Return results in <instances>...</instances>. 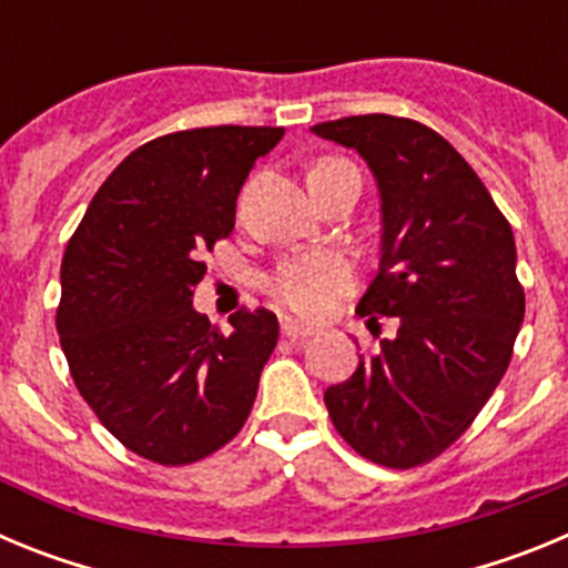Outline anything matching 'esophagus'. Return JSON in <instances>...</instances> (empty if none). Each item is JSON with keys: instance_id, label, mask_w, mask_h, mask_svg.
Masks as SVG:
<instances>
[{"instance_id": "obj_1", "label": "esophagus", "mask_w": 568, "mask_h": 568, "mask_svg": "<svg viewBox=\"0 0 568 568\" xmlns=\"http://www.w3.org/2000/svg\"><path fill=\"white\" fill-rule=\"evenodd\" d=\"M281 333L287 335L290 341H307L310 335H313V329H307V327H301V324H295V321H290V318H284L281 321Z\"/></svg>"}]
</instances>
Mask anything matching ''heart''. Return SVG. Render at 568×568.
Here are the masks:
<instances>
[{
    "label": "heart",
    "instance_id": "b5f03b06",
    "mask_svg": "<svg viewBox=\"0 0 568 568\" xmlns=\"http://www.w3.org/2000/svg\"><path fill=\"white\" fill-rule=\"evenodd\" d=\"M346 170H355L353 162H346L341 155H324L310 168V179H324V175H338ZM353 284V270L338 253H304L281 261L275 273L267 281L270 298L281 310L298 315L304 321H315L327 315L333 301L346 293Z\"/></svg>",
    "mask_w": 568,
    "mask_h": 568
}]
</instances>
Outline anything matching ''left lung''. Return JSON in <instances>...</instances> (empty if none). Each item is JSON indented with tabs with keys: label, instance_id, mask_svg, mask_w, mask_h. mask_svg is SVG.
Wrapping results in <instances>:
<instances>
[{
	"label": "left lung",
	"instance_id": "left-lung-1",
	"mask_svg": "<svg viewBox=\"0 0 568 568\" xmlns=\"http://www.w3.org/2000/svg\"><path fill=\"white\" fill-rule=\"evenodd\" d=\"M313 133L358 150L381 190V270L355 313L398 335L361 355L324 404L361 458L389 469L429 464L478 418L511 361L526 295L515 235L464 155L433 128L366 113Z\"/></svg>",
	"mask_w": 568,
	"mask_h": 568
}]
</instances>
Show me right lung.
<instances>
[{
	"label": "right lung",
	"mask_w": 568,
	"mask_h": 568,
	"mask_svg": "<svg viewBox=\"0 0 568 568\" xmlns=\"http://www.w3.org/2000/svg\"><path fill=\"white\" fill-rule=\"evenodd\" d=\"M284 128H193L135 148L93 195L62 258L57 329L73 384L115 440L162 466L241 433L278 341L270 310H193L202 255L235 227V199Z\"/></svg>",
	"instance_id": "right-lung-1"
}]
</instances>
